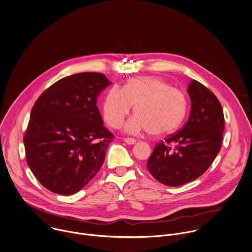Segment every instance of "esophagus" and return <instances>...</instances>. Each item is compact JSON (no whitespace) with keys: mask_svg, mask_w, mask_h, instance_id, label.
<instances>
[{"mask_svg":"<svg viewBox=\"0 0 252 252\" xmlns=\"http://www.w3.org/2000/svg\"><path fill=\"white\" fill-rule=\"evenodd\" d=\"M124 141H125L126 143L129 144V145H133V144L136 143V140H135V139H133V138H128V137H127V138H125Z\"/></svg>","mask_w":252,"mask_h":252,"instance_id":"obj_1","label":"esophagus"}]
</instances>
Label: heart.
Masks as SVG:
<instances>
[{"mask_svg":"<svg viewBox=\"0 0 252 252\" xmlns=\"http://www.w3.org/2000/svg\"><path fill=\"white\" fill-rule=\"evenodd\" d=\"M134 107L135 115L126 130L132 134L150 131L153 135L174 132L187 113L185 95L159 77H134L124 88L112 86L105 95L102 111L106 123L119 128Z\"/></svg>","mask_w":252,"mask_h":252,"instance_id":"b5f03b06","label":"heart"}]
</instances>
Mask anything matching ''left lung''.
<instances>
[{"instance_id":"obj_1","label":"left lung","mask_w":252,"mask_h":252,"mask_svg":"<svg viewBox=\"0 0 252 252\" xmlns=\"http://www.w3.org/2000/svg\"><path fill=\"white\" fill-rule=\"evenodd\" d=\"M191 106L185 126L156 145L146 167L161 184L180 187L203 175L220 152L225 127L217 97L203 84L188 86ZM170 144H176L172 150Z\"/></svg>"}]
</instances>
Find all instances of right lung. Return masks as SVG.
I'll use <instances>...</instances> for the list:
<instances>
[{
    "label": "right lung",
    "instance_id": "1",
    "mask_svg": "<svg viewBox=\"0 0 252 252\" xmlns=\"http://www.w3.org/2000/svg\"><path fill=\"white\" fill-rule=\"evenodd\" d=\"M110 84L102 73H76L54 83L35 102L23 138L26 162L50 191L73 194L102 167L114 135L103 126L96 103Z\"/></svg>",
    "mask_w": 252,
    "mask_h": 252
}]
</instances>
